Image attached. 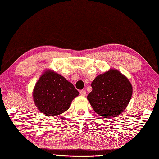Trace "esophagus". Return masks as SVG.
Segmentation results:
<instances>
[{"label": "esophagus", "mask_w": 159, "mask_h": 159, "mask_svg": "<svg viewBox=\"0 0 159 159\" xmlns=\"http://www.w3.org/2000/svg\"><path fill=\"white\" fill-rule=\"evenodd\" d=\"M80 95H82V96H85V95H86V90H80Z\"/></svg>", "instance_id": "1"}]
</instances>
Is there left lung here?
<instances>
[{
	"label": "left lung",
	"mask_w": 159,
	"mask_h": 159,
	"mask_svg": "<svg viewBox=\"0 0 159 159\" xmlns=\"http://www.w3.org/2000/svg\"><path fill=\"white\" fill-rule=\"evenodd\" d=\"M89 102L97 114L111 119L120 115L132 95V86L120 71L111 69L97 76L91 84Z\"/></svg>",
	"instance_id": "obj_1"
}]
</instances>
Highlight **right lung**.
Segmentation results:
<instances>
[{"label": "right lung", "mask_w": 159, "mask_h": 159, "mask_svg": "<svg viewBox=\"0 0 159 159\" xmlns=\"http://www.w3.org/2000/svg\"><path fill=\"white\" fill-rule=\"evenodd\" d=\"M78 95L72 83L51 69L44 71L33 90L35 106L41 113L51 116L66 112Z\"/></svg>", "instance_id": "obj_1"}]
</instances>
